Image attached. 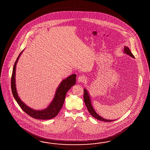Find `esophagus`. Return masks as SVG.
I'll return each instance as SVG.
<instances>
[{
	"instance_id": "obj_1",
	"label": "esophagus",
	"mask_w": 150,
	"mask_h": 150,
	"mask_svg": "<svg viewBox=\"0 0 150 150\" xmlns=\"http://www.w3.org/2000/svg\"><path fill=\"white\" fill-rule=\"evenodd\" d=\"M86 80V77L84 76H80L77 78V81L78 82H82Z\"/></svg>"
}]
</instances>
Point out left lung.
<instances>
[{"instance_id":"8db88e82","label":"left lung","mask_w":150,"mask_h":150,"mask_svg":"<svg viewBox=\"0 0 150 150\" xmlns=\"http://www.w3.org/2000/svg\"><path fill=\"white\" fill-rule=\"evenodd\" d=\"M124 53L130 55V57H132V58H134V55L132 54L130 49L127 47V46L124 47ZM83 91H84V92H83V100H84L85 103V105L86 106L88 111L89 112V113H90L92 117H93L94 118L99 120L104 121L105 122H113V121L115 120H108V119L107 120V119H105V118L101 117L100 115H98V114L96 112L95 110L93 109V108L92 107V105L91 104V99H90V95L88 93V91H87L86 89H85V88L83 89Z\"/></svg>"}]
</instances>
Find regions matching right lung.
Returning a JSON list of instances; mask_svg holds the SVG:
<instances>
[{"instance_id": "1", "label": "right lung", "mask_w": 150, "mask_h": 150, "mask_svg": "<svg viewBox=\"0 0 150 150\" xmlns=\"http://www.w3.org/2000/svg\"><path fill=\"white\" fill-rule=\"evenodd\" d=\"M23 50L20 53L15 63L14 64L13 73L11 79V87L13 95L19 106L23 110L31 116L32 118L41 120H48L54 118L57 115V114L62 108L65 98V96L69 91V90L74 86L76 83V74H73L67 79L63 80L60 83L57 89V91L55 94L53 100L52 101L49 106L43 110H36L35 109H32L25 105L20 98H19L15 84V72H16V64L18 62V59L20 56L23 53Z\"/></svg>"}]
</instances>
